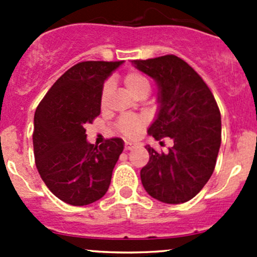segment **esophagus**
Returning <instances> with one entry per match:
<instances>
[{"mask_svg": "<svg viewBox=\"0 0 257 257\" xmlns=\"http://www.w3.org/2000/svg\"><path fill=\"white\" fill-rule=\"evenodd\" d=\"M133 148H134V144L129 143V142H126L125 145H124V149H125V150H131V149H133Z\"/></svg>", "mask_w": 257, "mask_h": 257, "instance_id": "esophagus-1", "label": "esophagus"}]
</instances>
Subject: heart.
Segmentation results:
<instances>
[{
	"mask_svg": "<svg viewBox=\"0 0 257 257\" xmlns=\"http://www.w3.org/2000/svg\"><path fill=\"white\" fill-rule=\"evenodd\" d=\"M124 84H125L126 89L132 93V94L137 95H147L150 90V82L148 79L147 76H144L141 72L132 71L129 73L125 74L124 77ZM112 80H107L104 83L102 88V95H100V99L102 103H104V100L107 99L108 94L112 90ZM145 124V119L143 116H134V115H124L121 116L118 120V126L119 132L124 134V136L128 137H134L138 134L139 129L142 128Z\"/></svg>",
	"mask_w": 257,
	"mask_h": 257,
	"instance_id": "heart-1",
	"label": "heart"
}]
</instances>
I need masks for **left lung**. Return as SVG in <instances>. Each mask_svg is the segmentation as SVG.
I'll use <instances>...</instances> for the list:
<instances>
[{"label": "left lung", "instance_id": "obj_1", "mask_svg": "<svg viewBox=\"0 0 257 257\" xmlns=\"http://www.w3.org/2000/svg\"><path fill=\"white\" fill-rule=\"evenodd\" d=\"M132 63L159 89V112L148 134L157 141H173L168 153L145 147L149 162L141 170L142 184L162 203H185L204 188L215 169L221 144L216 100L203 78L174 54Z\"/></svg>", "mask_w": 257, "mask_h": 257}]
</instances>
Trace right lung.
Segmentation results:
<instances>
[{
    "label": "right lung",
    "instance_id": "right-lung-1",
    "mask_svg": "<svg viewBox=\"0 0 257 257\" xmlns=\"http://www.w3.org/2000/svg\"><path fill=\"white\" fill-rule=\"evenodd\" d=\"M121 63L80 62L56 80L36 109V167L49 190L71 205L104 196L124 149L120 138L98 147L88 143L85 134V125L100 114L103 83Z\"/></svg>",
    "mask_w": 257,
    "mask_h": 257
}]
</instances>
